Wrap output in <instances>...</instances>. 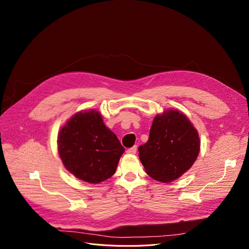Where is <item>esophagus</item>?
<instances>
[{"label": "esophagus", "instance_id": "obj_1", "mask_svg": "<svg viewBox=\"0 0 249 249\" xmlns=\"http://www.w3.org/2000/svg\"><path fill=\"white\" fill-rule=\"evenodd\" d=\"M136 152H137V146H134V147H132V148H130V149L127 150V153H128V154H132V155L136 154Z\"/></svg>", "mask_w": 249, "mask_h": 249}]
</instances>
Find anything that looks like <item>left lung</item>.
Segmentation results:
<instances>
[{
  "mask_svg": "<svg viewBox=\"0 0 249 249\" xmlns=\"http://www.w3.org/2000/svg\"><path fill=\"white\" fill-rule=\"evenodd\" d=\"M138 150L147 174L168 183L179 178L195 162L200 152L199 134L183 112L167 109L156 115L148 142Z\"/></svg>",
  "mask_w": 249,
  "mask_h": 249,
  "instance_id": "obj_1",
  "label": "left lung"
}]
</instances>
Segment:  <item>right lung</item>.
Here are the masks:
<instances>
[{
    "label": "right lung",
    "instance_id": "right-lung-1",
    "mask_svg": "<svg viewBox=\"0 0 249 249\" xmlns=\"http://www.w3.org/2000/svg\"><path fill=\"white\" fill-rule=\"evenodd\" d=\"M58 152L66 169L89 183H100L115 173L125 149L94 110L71 117L58 134Z\"/></svg>",
    "mask_w": 249,
    "mask_h": 249
}]
</instances>
